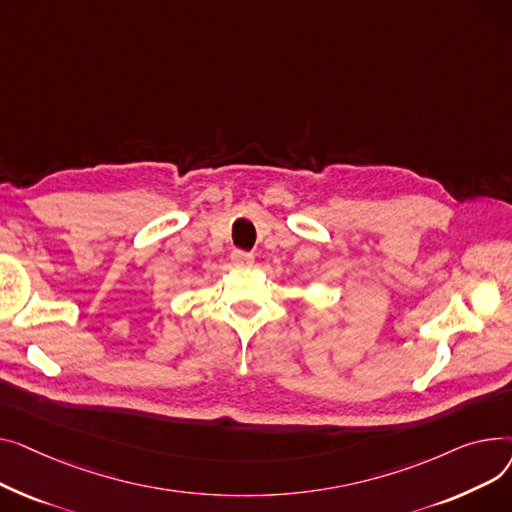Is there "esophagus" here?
<instances>
[{"instance_id": "obj_1", "label": "esophagus", "mask_w": 512, "mask_h": 512, "mask_svg": "<svg viewBox=\"0 0 512 512\" xmlns=\"http://www.w3.org/2000/svg\"><path fill=\"white\" fill-rule=\"evenodd\" d=\"M231 262L235 266H250L254 262V254L252 252H244V250H233L231 252Z\"/></svg>"}]
</instances>
